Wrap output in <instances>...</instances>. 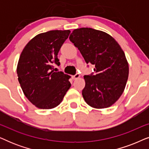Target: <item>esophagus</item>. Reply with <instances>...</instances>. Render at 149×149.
<instances>
[{
    "label": "esophagus",
    "instance_id": "34e87169",
    "mask_svg": "<svg viewBox=\"0 0 149 149\" xmlns=\"http://www.w3.org/2000/svg\"><path fill=\"white\" fill-rule=\"evenodd\" d=\"M80 77H81V75L79 74H78V73H77L76 74L74 75V76H72V79H74V80H75V79H77L80 78Z\"/></svg>",
    "mask_w": 149,
    "mask_h": 149
}]
</instances>
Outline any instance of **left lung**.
Listing matches in <instances>:
<instances>
[{
    "label": "left lung",
    "instance_id": "obj_1",
    "mask_svg": "<svg viewBox=\"0 0 149 149\" xmlns=\"http://www.w3.org/2000/svg\"><path fill=\"white\" fill-rule=\"evenodd\" d=\"M70 41L85 62L95 66V75H85L82 95L95 109L111 107L123 93L129 75V64L119 44L110 34L90 28L72 31Z\"/></svg>",
    "mask_w": 149,
    "mask_h": 149
}]
</instances>
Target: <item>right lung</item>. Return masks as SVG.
<instances>
[{
    "label": "right lung",
    "instance_id": "right-lung-1",
    "mask_svg": "<svg viewBox=\"0 0 149 149\" xmlns=\"http://www.w3.org/2000/svg\"><path fill=\"white\" fill-rule=\"evenodd\" d=\"M70 31L50 30L38 34L24 48L17 66L18 81L30 102L40 109H52L62 102L71 84L70 76L54 72L60 64L58 54Z\"/></svg>",
    "mask_w": 149,
    "mask_h": 149
}]
</instances>
